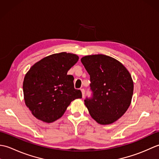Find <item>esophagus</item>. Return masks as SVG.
Instances as JSON below:
<instances>
[{"instance_id":"obj_1","label":"esophagus","mask_w":159,"mask_h":159,"mask_svg":"<svg viewBox=\"0 0 159 159\" xmlns=\"http://www.w3.org/2000/svg\"><path fill=\"white\" fill-rule=\"evenodd\" d=\"M81 92H82V97L84 98L85 97V91L84 89H81Z\"/></svg>"}]
</instances>
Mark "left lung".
Listing matches in <instances>:
<instances>
[{
    "mask_svg": "<svg viewBox=\"0 0 159 159\" xmlns=\"http://www.w3.org/2000/svg\"><path fill=\"white\" fill-rule=\"evenodd\" d=\"M81 62L90 76L92 96L84 100L98 123L106 125L120 118L129 107L133 82L122 64L104 55L83 57Z\"/></svg>",
    "mask_w": 159,
    "mask_h": 159,
    "instance_id": "8db88e82",
    "label": "left lung"
}]
</instances>
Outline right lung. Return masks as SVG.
<instances>
[{"label":"right lung","mask_w":159,"mask_h":159,"mask_svg":"<svg viewBox=\"0 0 159 159\" xmlns=\"http://www.w3.org/2000/svg\"><path fill=\"white\" fill-rule=\"evenodd\" d=\"M79 57L67 52L50 55L34 64L25 75L23 92L26 107L38 120L50 123L65 113L70 102L81 98L67 71Z\"/></svg>","instance_id":"add662e5"}]
</instances>
